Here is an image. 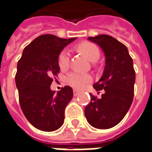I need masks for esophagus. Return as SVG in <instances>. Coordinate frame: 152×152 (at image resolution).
Returning <instances> with one entry per match:
<instances>
[{
	"mask_svg": "<svg viewBox=\"0 0 152 152\" xmlns=\"http://www.w3.org/2000/svg\"><path fill=\"white\" fill-rule=\"evenodd\" d=\"M79 94H80L79 90H77V89H73V94H74V96L78 95Z\"/></svg>",
	"mask_w": 152,
	"mask_h": 152,
	"instance_id": "1",
	"label": "esophagus"
}]
</instances>
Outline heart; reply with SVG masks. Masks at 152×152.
Here are the masks:
<instances>
[{
	"instance_id": "obj_1",
	"label": "heart",
	"mask_w": 152,
	"mask_h": 152,
	"mask_svg": "<svg viewBox=\"0 0 152 152\" xmlns=\"http://www.w3.org/2000/svg\"><path fill=\"white\" fill-rule=\"evenodd\" d=\"M78 50L91 62H96L100 57V51L98 46L90 42H84L77 46ZM60 69L66 70L70 64V53L66 50H63L58 55V59ZM66 82L72 87L80 89L84 85L91 80V76L88 74L71 72L66 78Z\"/></svg>"
}]
</instances>
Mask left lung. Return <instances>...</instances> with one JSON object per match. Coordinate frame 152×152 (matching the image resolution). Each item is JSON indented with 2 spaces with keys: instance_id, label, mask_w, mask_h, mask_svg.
<instances>
[{
  "instance_id": "left-lung-1",
  "label": "left lung",
  "mask_w": 152,
  "mask_h": 152,
  "mask_svg": "<svg viewBox=\"0 0 152 152\" xmlns=\"http://www.w3.org/2000/svg\"><path fill=\"white\" fill-rule=\"evenodd\" d=\"M88 40L99 45L105 55L102 77L94 85L96 91L104 89L101 99L91 94V101L85 108L90 125L106 129L121 122L134 99L135 71L127 47L108 35H99Z\"/></svg>"
}]
</instances>
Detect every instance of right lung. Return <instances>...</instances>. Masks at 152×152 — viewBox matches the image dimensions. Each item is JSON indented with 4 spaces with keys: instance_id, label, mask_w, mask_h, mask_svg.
I'll return each mask as SVG.
<instances>
[{
    "instance_id": "add662e5",
    "label": "right lung",
    "mask_w": 152,
    "mask_h": 152,
    "mask_svg": "<svg viewBox=\"0 0 152 152\" xmlns=\"http://www.w3.org/2000/svg\"><path fill=\"white\" fill-rule=\"evenodd\" d=\"M76 39L42 35L25 47L18 60L15 83L20 107L28 121L40 130H57L64 122V111L72 99V89L65 86L54 94L50 86L60 71L59 53Z\"/></svg>"
}]
</instances>
